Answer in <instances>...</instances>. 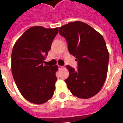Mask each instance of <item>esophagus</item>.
Returning a JSON list of instances; mask_svg holds the SVG:
<instances>
[{
  "mask_svg": "<svg viewBox=\"0 0 123 123\" xmlns=\"http://www.w3.org/2000/svg\"><path fill=\"white\" fill-rule=\"evenodd\" d=\"M62 68H63V67H62V66H59V70L62 69Z\"/></svg>",
  "mask_w": 123,
  "mask_h": 123,
  "instance_id": "obj_1",
  "label": "esophagus"
}]
</instances>
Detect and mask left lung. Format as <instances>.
Masks as SVG:
<instances>
[{
    "label": "left lung",
    "mask_w": 123,
    "mask_h": 123,
    "mask_svg": "<svg viewBox=\"0 0 123 123\" xmlns=\"http://www.w3.org/2000/svg\"><path fill=\"white\" fill-rule=\"evenodd\" d=\"M59 33L66 39L70 54L78 61L76 70L67 66V87L78 98H92L101 90L107 74L109 55L103 36L80 21L62 25Z\"/></svg>",
    "instance_id": "8db88e82"
}]
</instances>
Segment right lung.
Wrapping results in <instances>:
<instances>
[{
    "label": "right lung",
    "mask_w": 123,
    "mask_h": 123,
    "mask_svg": "<svg viewBox=\"0 0 123 123\" xmlns=\"http://www.w3.org/2000/svg\"><path fill=\"white\" fill-rule=\"evenodd\" d=\"M58 33V28L34 26L23 33L13 47L12 73L18 90L26 100L43 104L53 95L58 66L43 65Z\"/></svg>",
    "instance_id": "obj_1"
}]
</instances>
